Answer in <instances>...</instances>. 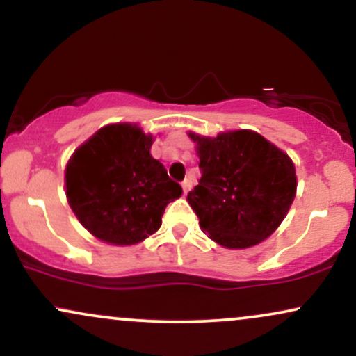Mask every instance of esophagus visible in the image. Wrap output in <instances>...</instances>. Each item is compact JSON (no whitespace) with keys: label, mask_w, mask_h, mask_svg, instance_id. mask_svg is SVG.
Returning <instances> with one entry per match:
<instances>
[{"label":"esophagus","mask_w":356,"mask_h":356,"mask_svg":"<svg viewBox=\"0 0 356 356\" xmlns=\"http://www.w3.org/2000/svg\"><path fill=\"white\" fill-rule=\"evenodd\" d=\"M191 187H192V181H191V179H186V181L182 182V189H184V192H186V194H187V192L191 191Z\"/></svg>","instance_id":"34e87169"}]
</instances>
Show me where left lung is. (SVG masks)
Listing matches in <instances>:
<instances>
[{"label":"left lung","instance_id":"left-lung-1","mask_svg":"<svg viewBox=\"0 0 356 356\" xmlns=\"http://www.w3.org/2000/svg\"><path fill=\"white\" fill-rule=\"evenodd\" d=\"M187 136L195 142L202 174L187 202L202 232L227 249L268 239L295 201L296 169L289 155L254 130Z\"/></svg>","mask_w":356,"mask_h":356}]
</instances>
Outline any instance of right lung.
<instances>
[{
	"mask_svg": "<svg viewBox=\"0 0 356 356\" xmlns=\"http://www.w3.org/2000/svg\"><path fill=\"white\" fill-rule=\"evenodd\" d=\"M152 134L120 122L97 130L65 169L67 201L81 226L113 246H132L159 231L182 187L150 155Z\"/></svg>",
	"mask_w": 356,
	"mask_h": 356,
	"instance_id": "1",
	"label": "right lung"
}]
</instances>
